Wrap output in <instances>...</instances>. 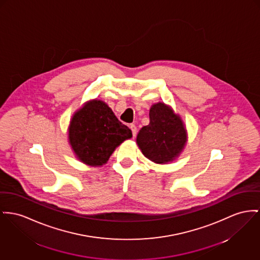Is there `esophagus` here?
I'll list each match as a JSON object with an SVG mask.
<instances>
[{
  "mask_svg": "<svg viewBox=\"0 0 260 260\" xmlns=\"http://www.w3.org/2000/svg\"><path fill=\"white\" fill-rule=\"evenodd\" d=\"M130 129L132 130V134H133V136L135 137L136 134H137V127H136L134 124H131V125H130Z\"/></svg>",
  "mask_w": 260,
  "mask_h": 260,
  "instance_id": "obj_1",
  "label": "esophagus"
}]
</instances>
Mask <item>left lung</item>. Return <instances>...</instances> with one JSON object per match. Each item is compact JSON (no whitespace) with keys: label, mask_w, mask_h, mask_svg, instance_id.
<instances>
[{"label":"left lung","mask_w":260,"mask_h":260,"mask_svg":"<svg viewBox=\"0 0 260 260\" xmlns=\"http://www.w3.org/2000/svg\"><path fill=\"white\" fill-rule=\"evenodd\" d=\"M150 123L142 127L137 144L143 155L156 164L174 160L184 149L187 132L180 116L164 103L153 104Z\"/></svg>","instance_id":"8db88e82"}]
</instances>
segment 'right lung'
I'll use <instances>...</instances> for the list:
<instances>
[{
  "label": "right lung",
  "mask_w": 260,
  "mask_h": 260,
  "mask_svg": "<svg viewBox=\"0 0 260 260\" xmlns=\"http://www.w3.org/2000/svg\"><path fill=\"white\" fill-rule=\"evenodd\" d=\"M131 137L132 131L103 101L87 102L70 122V145L77 158L91 167L104 165L122 142Z\"/></svg>",
  "instance_id": "obj_1"
}]
</instances>
